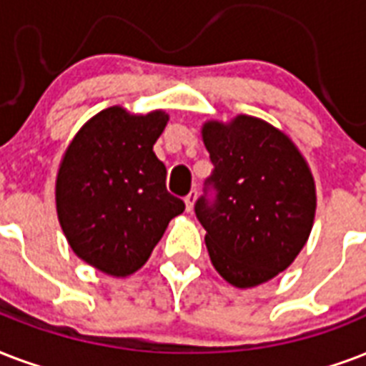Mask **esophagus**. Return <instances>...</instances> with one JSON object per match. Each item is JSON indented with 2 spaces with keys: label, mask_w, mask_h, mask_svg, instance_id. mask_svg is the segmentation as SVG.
<instances>
[{
  "label": "esophagus",
  "mask_w": 366,
  "mask_h": 366,
  "mask_svg": "<svg viewBox=\"0 0 366 366\" xmlns=\"http://www.w3.org/2000/svg\"><path fill=\"white\" fill-rule=\"evenodd\" d=\"M194 202H197V191H191L185 197V208H187V212H189V214H191L192 208H194Z\"/></svg>",
  "instance_id": "esophagus-1"
}]
</instances>
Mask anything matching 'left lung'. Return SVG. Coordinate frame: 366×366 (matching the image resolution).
<instances>
[{
    "label": "left lung",
    "instance_id": "left-lung-1",
    "mask_svg": "<svg viewBox=\"0 0 366 366\" xmlns=\"http://www.w3.org/2000/svg\"><path fill=\"white\" fill-rule=\"evenodd\" d=\"M202 139L214 172L194 212L209 259L237 288L267 282L310 239L317 208L310 166L288 135L254 116L206 122Z\"/></svg>",
    "mask_w": 366,
    "mask_h": 366
}]
</instances>
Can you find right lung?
<instances>
[{
	"instance_id": "obj_1",
	"label": "right lung",
	"mask_w": 366,
	"mask_h": 366,
	"mask_svg": "<svg viewBox=\"0 0 366 366\" xmlns=\"http://www.w3.org/2000/svg\"><path fill=\"white\" fill-rule=\"evenodd\" d=\"M168 124L164 110H101L76 133L56 174V215L78 257L112 277L147 263L168 223L185 209L166 189L152 147Z\"/></svg>"
}]
</instances>
